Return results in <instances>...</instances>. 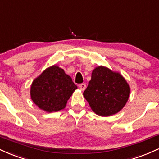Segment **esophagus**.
I'll use <instances>...</instances> for the list:
<instances>
[{"label":"esophagus","mask_w":159,"mask_h":159,"mask_svg":"<svg viewBox=\"0 0 159 159\" xmlns=\"http://www.w3.org/2000/svg\"><path fill=\"white\" fill-rule=\"evenodd\" d=\"M79 88L81 89L82 91L84 90L85 89H86V84H84V83L80 84H79Z\"/></svg>","instance_id":"obj_1"}]
</instances>
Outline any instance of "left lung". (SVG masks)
Instances as JSON below:
<instances>
[{
	"label": "left lung",
	"instance_id": "8db88e82",
	"mask_svg": "<svg viewBox=\"0 0 159 159\" xmlns=\"http://www.w3.org/2000/svg\"><path fill=\"white\" fill-rule=\"evenodd\" d=\"M130 87L119 72L107 67H96L84 96L96 114L108 116L123 109L129 99Z\"/></svg>",
	"mask_w": 159,
	"mask_h": 159
}]
</instances>
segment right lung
<instances>
[{
  "mask_svg": "<svg viewBox=\"0 0 159 159\" xmlns=\"http://www.w3.org/2000/svg\"><path fill=\"white\" fill-rule=\"evenodd\" d=\"M77 88L70 76L63 69L54 65L34 80L30 97L42 110L56 112L65 108L67 101Z\"/></svg>",
  "mask_w": 159,
  "mask_h": 159,
  "instance_id": "right-lung-1",
  "label": "right lung"
}]
</instances>
